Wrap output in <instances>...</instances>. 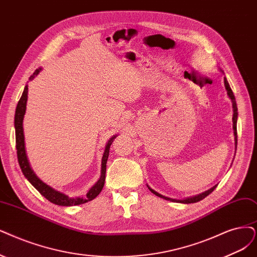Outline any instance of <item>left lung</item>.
<instances>
[{
  "mask_svg": "<svg viewBox=\"0 0 257 257\" xmlns=\"http://www.w3.org/2000/svg\"><path fill=\"white\" fill-rule=\"evenodd\" d=\"M224 85H225V90H226V92H227V95H229V97L231 98V100H232V102H233V109H234V110H233V111H234V114H233V129H234V136H235V143H236V145H237V128H236V122H237V115H238V114H237V106H236V101H235V97H234L233 91H232V89H231V87H230V84H229V82H227V80H226L225 77H224ZM216 187H217V185H215V186L212 187L211 189H208V191H206V192H204V193H202V194H200V195H197V196H194V197H191V198H186V199H184V200H177V199H170V198H168V197L160 195L159 193L155 192L154 189H151L150 187H148V188L150 189L151 193H154V194H155L156 196H158V197H161V198L165 199V200H170V201H173V202H180V203H187V204H188V203H195V202H198V201L202 200L203 198H205L206 196L210 195Z\"/></svg>",
  "mask_w": 257,
  "mask_h": 257,
  "instance_id": "8db88e82",
  "label": "left lung"
}]
</instances>
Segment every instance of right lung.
<instances>
[{"instance_id": "obj_1", "label": "right lung", "mask_w": 257, "mask_h": 257, "mask_svg": "<svg viewBox=\"0 0 257 257\" xmlns=\"http://www.w3.org/2000/svg\"><path fill=\"white\" fill-rule=\"evenodd\" d=\"M40 70H36L35 73L31 76L30 79H33L37 74H39ZM27 93H28V88L27 85H25L24 91L22 93V96L19 100L17 104V109H16V114H15V128H16V148H17V156H18V162L19 165H20V168L22 170L23 175L25 178L32 183V185L39 192L43 197H45L47 200L50 202L57 204V205H62V206H72V205H78L82 204L88 201L93 200L95 197H97L98 194L101 192V189L104 184V178H106V168H107V161L109 157V150L110 146L113 142V139L115 137H113L110 139L108 142V144L106 146V149H104V153L102 156L101 160V176L100 179L97 181V183L95 184L90 191L87 194V197L85 198H69V196H66L60 192H57L49 185H46L43 183L41 180L38 178L35 173L32 170L30 163H28V160L25 154V146H24V135H23V117L25 114L26 110V101H27Z\"/></svg>"}]
</instances>
